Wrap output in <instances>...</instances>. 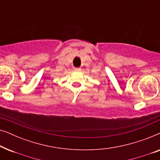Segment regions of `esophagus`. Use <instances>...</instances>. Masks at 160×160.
<instances>
[{
	"mask_svg": "<svg viewBox=\"0 0 160 160\" xmlns=\"http://www.w3.org/2000/svg\"><path fill=\"white\" fill-rule=\"evenodd\" d=\"M74 71H76V72L81 71H82V68H74Z\"/></svg>",
	"mask_w": 160,
	"mask_h": 160,
	"instance_id": "esophagus-1",
	"label": "esophagus"
}]
</instances>
